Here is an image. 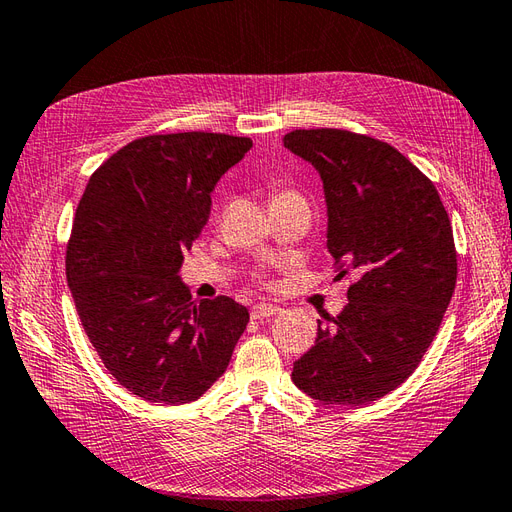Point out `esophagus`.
Here are the masks:
<instances>
[{
  "label": "esophagus",
  "instance_id": "esophagus-1",
  "mask_svg": "<svg viewBox=\"0 0 512 512\" xmlns=\"http://www.w3.org/2000/svg\"><path fill=\"white\" fill-rule=\"evenodd\" d=\"M279 312H281V307H277V305H270V303H257V305H253L251 316H253V318H257V320H261V318L277 316Z\"/></svg>",
  "mask_w": 512,
  "mask_h": 512
}]
</instances>
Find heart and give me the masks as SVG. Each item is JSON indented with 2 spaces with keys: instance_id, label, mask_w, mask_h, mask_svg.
I'll list each match as a JSON object with an SVG mask.
<instances>
[{
  "instance_id": "obj_1",
  "label": "heart",
  "mask_w": 512,
  "mask_h": 512,
  "mask_svg": "<svg viewBox=\"0 0 512 512\" xmlns=\"http://www.w3.org/2000/svg\"><path fill=\"white\" fill-rule=\"evenodd\" d=\"M281 194H290V192H281ZM281 194H277V196H281Z\"/></svg>"
}]
</instances>
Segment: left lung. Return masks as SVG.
Masks as SVG:
<instances>
[{
    "mask_svg": "<svg viewBox=\"0 0 512 512\" xmlns=\"http://www.w3.org/2000/svg\"><path fill=\"white\" fill-rule=\"evenodd\" d=\"M283 146L323 181L336 279L358 277L292 382L316 401L362 406L417 371L443 323L458 272L449 216L430 178L384 141L312 128Z\"/></svg>",
    "mask_w": 512,
    "mask_h": 512,
    "instance_id": "obj_1",
    "label": "left lung"
}]
</instances>
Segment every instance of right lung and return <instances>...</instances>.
<instances>
[{"mask_svg": "<svg viewBox=\"0 0 512 512\" xmlns=\"http://www.w3.org/2000/svg\"><path fill=\"white\" fill-rule=\"evenodd\" d=\"M251 148L248 137L218 133L141 137L104 161L80 198L69 290L100 360L141 399H200L248 325V310L229 296L196 303L178 272L220 176Z\"/></svg>", "mask_w": 512, "mask_h": 512, "instance_id": "right-lung-1", "label": "right lung"}]
</instances>
